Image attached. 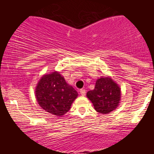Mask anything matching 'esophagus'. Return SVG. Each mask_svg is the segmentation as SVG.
<instances>
[{
  "label": "esophagus",
  "instance_id": "esophagus-1",
  "mask_svg": "<svg viewBox=\"0 0 154 154\" xmlns=\"http://www.w3.org/2000/svg\"><path fill=\"white\" fill-rule=\"evenodd\" d=\"M80 94H81L82 96L86 95V90L85 89H80Z\"/></svg>",
  "mask_w": 154,
  "mask_h": 154
}]
</instances>
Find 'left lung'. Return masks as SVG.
<instances>
[{
    "instance_id": "1",
    "label": "left lung",
    "mask_w": 154,
    "mask_h": 154,
    "mask_svg": "<svg viewBox=\"0 0 154 154\" xmlns=\"http://www.w3.org/2000/svg\"><path fill=\"white\" fill-rule=\"evenodd\" d=\"M121 88L109 77H100L96 81L93 90L86 96L97 112L107 114L116 109L120 103Z\"/></svg>"
}]
</instances>
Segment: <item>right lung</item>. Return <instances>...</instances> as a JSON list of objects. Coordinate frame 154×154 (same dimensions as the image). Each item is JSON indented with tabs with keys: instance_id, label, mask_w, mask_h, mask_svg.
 Here are the masks:
<instances>
[{
	"instance_id": "obj_1",
	"label": "right lung",
	"mask_w": 154,
	"mask_h": 154,
	"mask_svg": "<svg viewBox=\"0 0 154 154\" xmlns=\"http://www.w3.org/2000/svg\"><path fill=\"white\" fill-rule=\"evenodd\" d=\"M35 92L39 106L57 116H62L68 112L78 95L77 91L57 71L43 76Z\"/></svg>"
}]
</instances>
